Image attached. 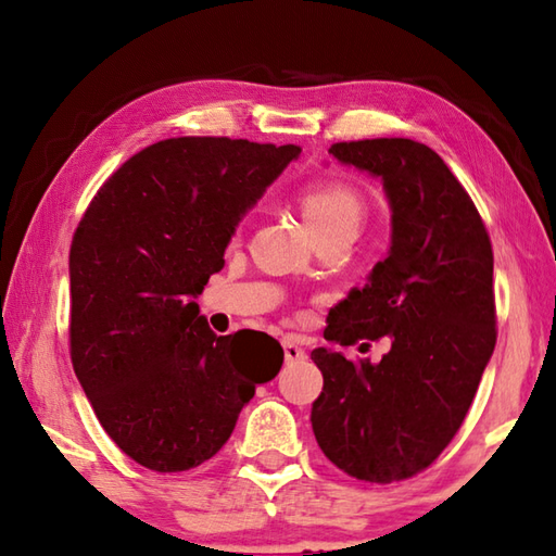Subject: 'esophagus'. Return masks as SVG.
Listing matches in <instances>:
<instances>
[{"label": "esophagus", "mask_w": 556, "mask_h": 556, "mask_svg": "<svg viewBox=\"0 0 556 556\" xmlns=\"http://www.w3.org/2000/svg\"><path fill=\"white\" fill-rule=\"evenodd\" d=\"M285 356L289 363H301L308 358V353H305V349L296 344V341H285Z\"/></svg>", "instance_id": "esophagus-1"}]
</instances>
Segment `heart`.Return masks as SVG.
Wrapping results in <instances>:
<instances>
[{"label":"heart","instance_id":"b5f03b06","mask_svg":"<svg viewBox=\"0 0 556 556\" xmlns=\"http://www.w3.org/2000/svg\"><path fill=\"white\" fill-rule=\"evenodd\" d=\"M301 212L313 236L349 233L356 239L365 219V203L351 186L323 181L303 193Z\"/></svg>","mask_w":556,"mask_h":556}]
</instances>
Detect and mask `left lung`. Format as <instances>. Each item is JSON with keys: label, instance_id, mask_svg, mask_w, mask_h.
Wrapping results in <instances>:
<instances>
[{"label": "left lung", "instance_id": "obj_1", "mask_svg": "<svg viewBox=\"0 0 556 556\" xmlns=\"http://www.w3.org/2000/svg\"><path fill=\"white\" fill-rule=\"evenodd\" d=\"M339 164L380 179L392 210L387 257L329 311L327 341L387 337L380 363L327 346L311 358L323 394L311 422L344 473L394 482L428 468L452 442L492 358V245L473 200L428 146L375 138L329 148Z\"/></svg>", "mask_w": 556, "mask_h": 556}]
</instances>
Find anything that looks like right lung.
Returning <instances> with one entry per match:
<instances>
[{"instance_id": "1", "label": "right lung", "mask_w": 556, "mask_h": 556, "mask_svg": "<svg viewBox=\"0 0 556 556\" xmlns=\"http://www.w3.org/2000/svg\"><path fill=\"white\" fill-rule=\"evenodd\" d=\"M299 146L169 138L116 169L68 255L71 361L92 410L136 464L179 473L215 456L285 351L217 337L195 299L248 210Z\"/></svg>"}]
</instances>
